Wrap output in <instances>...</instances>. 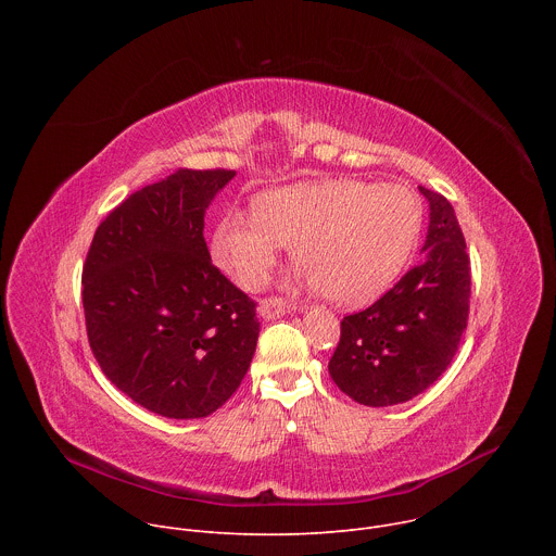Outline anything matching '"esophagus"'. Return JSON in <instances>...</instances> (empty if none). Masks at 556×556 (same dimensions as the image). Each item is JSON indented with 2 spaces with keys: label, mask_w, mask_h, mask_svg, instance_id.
I'll list each match as a JSON object with an SVG mask.
<instances>
[{
  "label": "esophagus",
  "mask_w": 556,
  "mask_h": 556,
  "mask_svg": "<svg viewBox=\"0 0 556 556\" xmlns=\"http://www.w3.org/2000/svg\"><path fill=\"white\" fill-rule=\"evenodd\" d=\"M294 305L286 299H279V296H270V299H264L260 301L257 305V312L262 319H277V316H283L286 312H290Z\"/></svg>",
  "instance_id": "34e87169"
}]
</instances>
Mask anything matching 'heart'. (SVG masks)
I'll list each match as a JSON object with an SVG mask.
<instances>
[{
	"instance_id": "obj_1",
	"label": "heart",
	"mask_w": 556,
	"mask_h": 556,
	"mask_svg": "<svg viewBox=\"0 0 556 556\" xmlns=\"http://www.w3.org/2000/svg\"><path fill=\"white\" fill-rule=\"evenodd\" d=\"M422 202L401 182H301L255 198L253 215L230 211L211 232V260L237 286L262 290L283 247L296 277L341 305L382 294L409 264Z\"/></svg>"
}]
</instances>
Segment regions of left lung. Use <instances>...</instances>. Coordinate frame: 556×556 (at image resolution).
<instances>
[{"label":"left lung","instance_id":"8db88e82","mask_svg":"<svg viewBox=\"0 0 556 556\" xmlns=\"http://www.w3.org/2000/svg\"><path fill=\"white\" fill-rule=\"evenodd\" d=\"M429 230L422 260L389 292L341 321L330 376L352 401H412L451 365L468 319L470 262L451 202L425 187Z\"/></svg>","mask_w":556,"mask_h":556}]
</instances>
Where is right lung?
Wrapping results in <instances>:
<instances>
[{
    "mask_svg": "<svg viewBox=\"0 0 556 556\" xmlns=\"http://www.w3.org/2000/svg\"><path fill=\"white\" fill-rule=\"evenodd\" d=\"M235 172L178 169L97 228L84 266L86 328L103 374L165 418L217 412L247 376L255 301L213 264L204 215Z\"/></svg>",
    "mask_w": 556,
    "mask_h": 556,
    "instance_id": "add662e5",
    "label": "right lung"
}]
</instances>
